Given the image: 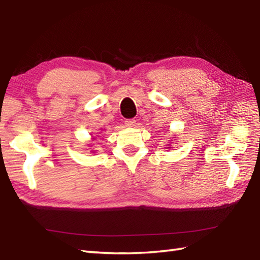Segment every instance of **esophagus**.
<instances>
[{
	"label": "esophagus",
	"instance_id": "34e87169",
	"mask_svg": "<svg viewBox=\"0 0 260 260\" xmlns=\"http://www.w3.org/2000/svg\"><path fill=\"white\" fill-rule=\"evenodd\" d=\"M136 124V120L134 118H129V119H125V125L128 127H133Z\"/></svg>",
	"mask_w": 260,
	"mask_h": 260
}]
</instances>
